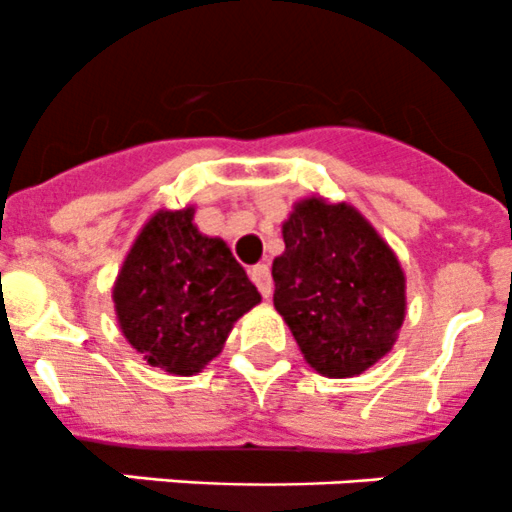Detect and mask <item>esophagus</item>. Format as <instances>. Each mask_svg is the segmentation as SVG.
<instances>
[{
  "label": "esophagus",
  "instance_id": "34e87169",
  "mask_svg": "<svg viewBox=\"0 0 512 512\" xmlns=\"http://www.w3.org/2000/svg\"><path fill=\"white\" fill-rule=\"evenodd\" d=\"M251 281L256 283L263 298H268L273 293L271 268H268V263H256V266H251Z\"/></svg>",
  "mask_w": 512,
  "mask_h": 512
}]
</instances>
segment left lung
Returning a JSON list of instances; mask_svg holds the SVG:
<instances>
[{
  "instance_id": "8db88e82",
  "label": "left lung",
  "mask_w": 512,
  "mask_h": 512,
  "mask_svg": "<svg viewBox=\"0 0 512 512\" xmlns=\"http://www.w3.org/2000/svg\"><path fill=\"white\" fill-rule=\"evenodd\" d=\"M273 306L303 358L326 378H353L391 353L406 318V273L371 221L346 201L308 196L281 226Z\"/></svg>"
}]
</instances>
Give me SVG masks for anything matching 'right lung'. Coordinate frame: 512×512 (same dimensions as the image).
Wrapping results in <instances>:
<instances>
[{
	"label": "right lung",
	"mask_w": 512,
	"mask_h": 512,
	"mask_svg": "<svg viewBox=\"0 0 512 512\" xmlns=\"http://www.w3.org/2000/svg\"><path fill=\"white\" fill-rule=\"evenodd\" d=\"M194 206L159 209L141 226L111 298L121 333L149 366L196 376L261 293L224 239L194 224Z\"/></svg>",
	"instance_id": "add662e5"
}]
</instances>
